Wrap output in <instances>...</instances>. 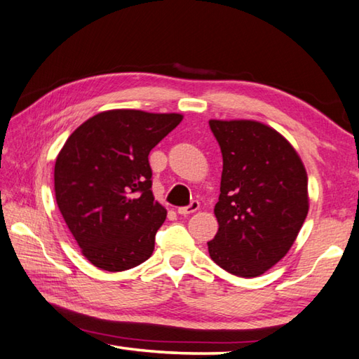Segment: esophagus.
Listing matches in <instances>:
<instances>
[{"label": "esophagus", "instance_id": "esophagus-1", "mask_svg": "<svg viewBox=\"0 0 359 359\" xmlns=\"http://www.w3.org/2000/svg\"><path fill=\"white\" fill-rule=\"evenodd\" d=\"M196 210H199V202H198V201H193L190 205L179 207V208H177V213H179V215H184V217H187V215L194 213Z\"/></svg>", "mask_w": 359, "mask_h": 359}]
</instances>
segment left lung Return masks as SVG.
<instances>
[{
	"label": "left lung",
	"mask_w": 359,
	"mask_h": 359,
	"mask_svg": "<svg viewBox=\"0 0 359 359\" xmlns=\"http://www.w3.org/2000/svg\"><path fill=\"white\" fill-rule=\"evenodd\" d=\"M223 154L218 232L208 254L240 278L264 275L289 252L308 217V174L295 149L257 121H208Z\"/></svg>",
	"instance_id": "obj_1"
}]
</instances>
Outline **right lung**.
Listing matches in <instances>:
<instances>
[{"label": "right lung", "mask_w": 359, "mask_h": 359, "mask_svg": "<svg viewBox=\"0 0 359 359\" xmlns=\"http://www.w3.org/2000/svg\"><path fill=\"white\" fill-rule=\"evenodd\" d=\"M182 119L177 113L102 111L83 122L57 154V207L97 269L123 271L152 256L166 208L151 190L149 152Z\"/></svg>", "instance_id": "1"}]
</instances>
